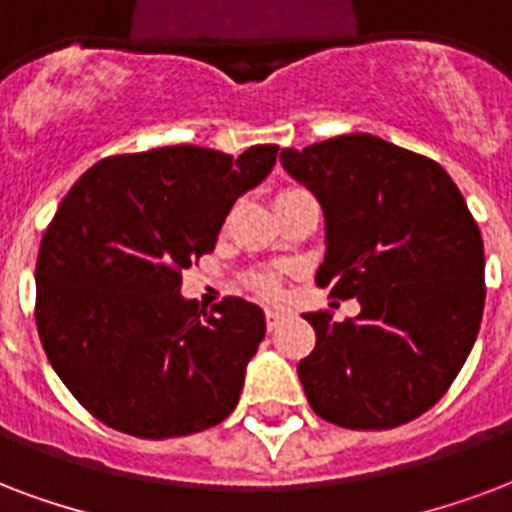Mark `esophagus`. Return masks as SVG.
<instances>
[{
	"instance_id": "34e87169",
	"label": "esophagus",
	"mask_w": 512,
	"mask_h": 512,
	"mask_svg": "<svg viewBox=\"0 0 512 512\" xmlns=\"http://www.w3.org/2000/svg\"><path fill=\"white\" fill-rule=\"evenodd\" d=\"M283 318H286V313H280V310H267V326H270V329H275Z\"/></svg>"
}]
</instances>
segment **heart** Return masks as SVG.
<instances>
[{"label":"heart","mask_w":512,"mask_h":512,"mask_svg":"<svg viewBox=\"0 0 512 512\" xmlns=\"http://www.w3.org/2000/svg\"><path fill=\"white\" fill-rule=\"evenodd\" d=\"M248 288H251L253 294H259V297L264 299H272L280 294L278 280L272 278L270 272H253V275H248Z\"/></svg>","instance_id":"1"}]
</instances>
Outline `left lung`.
Here are the masks:
<instances>
[{"mask_svg":"<svg viewBox=\"0 0 512 512\" xmlns=\"http://www.w3.org/2000/svg\"><path fill=\"white\" fill-rule=\"evenodd\" d=\"M326 215L315 283L359 299L356 318L307 313L315 348L299 361L307 402L345 429H394L451 388L478 337L483 237L437 161L372 134L280 151Z\"/></svg>","mask_w":512,"mask_h":512,"instance_id":"left-lung-1","label":"left lung"}]
</instances>
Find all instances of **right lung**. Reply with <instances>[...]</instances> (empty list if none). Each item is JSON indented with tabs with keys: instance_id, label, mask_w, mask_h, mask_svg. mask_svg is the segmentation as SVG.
Returning <instances> with one entry per match:
<instances>
[{
	"instance_id": "1",
	"label": "right lung",
	"mask_w": 512,
	"mask_h": 512,
	"mask_svg": "<svg viewBox=\"0 0 512 512\" xmlns=\"http://www.w3.org/2000/svg\"><path fill=\"white\" fill-rule=\"evenodd\" d=\"M275 156L278 145L237 159L199 145L124 153L61 199L37 253L34 318L56 375L102 424L167 440L234 410L264 313L240 297L205 313L180 280Z\"/></svg>"
}]
</instances>
